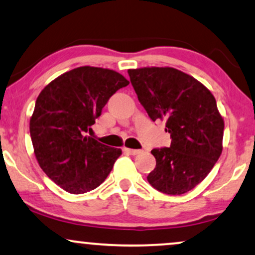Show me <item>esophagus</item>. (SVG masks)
<instances>
[{
    "label": "esophagus",
    "mask_w": 255,
    "mask_h": 255,
    "mask_svg": "<svg viewBox=\"0 0 255 255\" xmlns=\"http://www.w3.org/2000/svg\"><path fill=\"white\" fill-rule=\"evenodd\" d=\"M124 151L127 152V153L131 154V156H135V154H139L140 153V150H133V148H128V147H124Z\"/></svg>",
    "instance_id": "1"
}]
</instances>
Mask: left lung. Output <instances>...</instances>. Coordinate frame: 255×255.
<instances>
[{"mask_svg": "<svg viewBox=\"0 0 255 255\" xmlns=\"http://www.w3.org/2000/svg\"><path fill=\"white\" fill-rule=\"evenodd\" d=\"M138 101L152 121H166L168 147L153 148L156 167L147 181L159 192L179 196L210 173L223 151L224 120L216 98L192 76L173 68L128 70Z\"/></svg>", "mask_w": 255, "mask_h": 255, "instance_id": "left-lung-1", "label": "left lung"}]
</instances>
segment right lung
<instances>
[{"label":"right lung","mask_w":255,"mask_h":255,"mask_svg":"<svg viewBox=\"0 0 255 255\" xmlns=\"http://www.w3.org/2000/svg\"><path fill=\"white\" fill-rule=\"evenodd\" d=\"M128 85L118 72L79 67L57 77L41 91L30 118L36 159L44 173L72 194L95 190L110 173L121 148L85 133L112 95Z\"/></svg>","instance_id":"obj_1"}]
</instances>
